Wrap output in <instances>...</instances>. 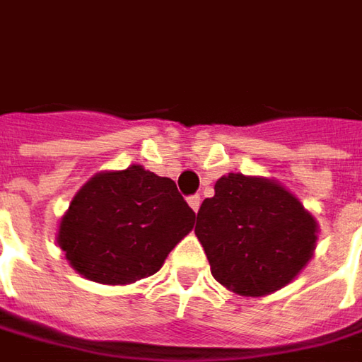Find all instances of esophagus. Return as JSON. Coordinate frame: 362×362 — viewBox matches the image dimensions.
Instances as JSON below:
<instances>
[{
  "label": "esophagus",
  "instance_id": "obj_1",
  "mask_svg": "<svg viewBox=\"0 0 362 362\" xmlns=\"http://www.w3.org/2000/svg\"><path fill=\"white\" fill-rule=\"evenodd\" d=\"M200 194H192V197H188V204H190V209L194 212H198V209H200Z\"/></svg>",
  "mask_w": 362,
  "mask_h": 362
}]
</instances>
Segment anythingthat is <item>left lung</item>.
<instances>
[{
    "label": "left lung",
    "instance_id": "1",
    "mask_svg": "<svg viewBox=\"0 0 362 362\" xmlns=\"http://www.w3.org/2000/svg\"><path fill=\"white\" fill-rule=\"evenodd\" d=\"M218 284L265 296L290 284L316 245V221L279 184L228 174L200 204L194 227Z\"/></svg>",
    "mask_w": 362,
    "mask_h": 362
}]
</instances>
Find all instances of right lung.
<instances>
[{
    "mask_svg": "<svg viewBox=\"0 0 362 362\" xmlns=\"http://www.w3.org/2000/svg\"><path fill=\"white\" fill-rule=\"evenodd\" d=\"M194 218L174 180L132 165L78 190L60 221L58 245L87 279L123 286L156 274Z\"/></svg>",
    "mask_w": 362,
    "mask_h": 362,
    "instance_id": "1",
    "label": "right lung"
}]
</instances>
